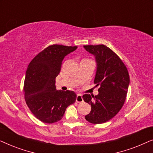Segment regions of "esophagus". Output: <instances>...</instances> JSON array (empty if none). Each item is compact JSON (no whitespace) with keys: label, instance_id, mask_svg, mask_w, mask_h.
Returning <instances> with one entry per match:
<instances>
[{"label":"esophagus","instance_id":"34e87169","mask_svg":"<svg viewBox=\"0 0 153 153\" xmlns=\"http://www.w3.org/2000/svg\"><path fill=\"white\" fill-rule=\"evenodd\" d=\"M76 102H78V103H81V102H83L82 96H81V95H80V94H78V95H77Z\"/></svg>","mask_w":153,"mask_h":153}]
</instances>
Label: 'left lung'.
Listing matches in <instances>:
<instances>
[{
  "mask_svg": "<svg viewBox=\"0 0 153 153\" xmlns=\"http://www.w3.org/2000/svg\"><path fill=\"white\" fill-rule=\"evenodd\" d=\"M84 49L95 57L97 71L94 83L99 94L83 95L91 111L85 116L93 124H101L114 118L125 103L129 84V75L122 60L104 45H85Z\"/></svg>",
  "mask_w": 153,
  "mask_h": 153,
  "instance_id": "1",
  "label": "left lung"
}]
</instances>
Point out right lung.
<instances>
[{"label":"right lung","instance_id":"obj_1","mask_svg":"<svg viewBox=\"0 0 153 153\" xmlns=\"http://www.w3.org/2000/svg\"><path fill=\"white\" fill-rule=\"evenodd\" d=\"M76 48L49 46L28 65L24 85L25 100L32 114L42 122L53 123L61 120L67 107L76 101L74 91H58L55 83L64 58Z\"/></svg>","mask_w":153,"mask_h":153}]
</instances>
